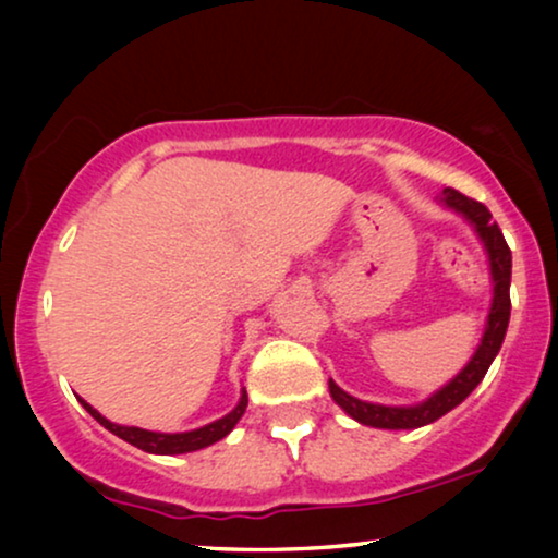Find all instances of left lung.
<instances>
[{
	"label": "left lung",
	"instance_id": "1",
	"mask_svg": "<svg viewBox=\"0 0 558 558\" xmlns=\"http://www.w3.org/2000/svg\"><path fill=\"white\" fill-rule=\"evenodd\" d=\"M437 201L439 205H445L447 210H452L457 216L468 220V223L475 228L477 239L483 241L493 281V300L490 312H487L485 319V332L483 338H480V345L475 353H472L468 365H464L449 384L441 386L439 391H434L429 399L418 401L414 407H386V403L361 401L355 399V396H350L348 391H342V388L330 378L332 401L338 403L348 416H353L355 422H361L365 426H376V429H418V426L437 422V418L445 416L447 411L460 407V403L475 391L480 380L485 378L495 355L500 353L502 340H506L510 319V266H513V258H510V248L506 239H502V231L483 203L464 197L452 187L441 190Z\"/></svg>",
	"mask_w": 558,
	"mask_h": 558
}]
</instances>
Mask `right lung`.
I'll return each mask as SVG.
<instances>
[{
    "label": "right lung",
    "mask_w": 558,
    "mask_h": 558,
    "mask_svg": "<svg viewBox=\"0 0 558 558\" xmlns=\"http://www.w3.org/2000/svg\"><path fill=\"white\" fill-rule=\"evenodd\" d=\"M78 401L83 403V409H86L88 414L104 426V429H109L111 434H117L119 439H124V441H129V445H134L136 449H142V452H149V454H185V452H197V449L216 445V441H220L233 432V426L239 424V418L243 416V411H246V407H248L246 388H243L235 409L228 411L223 418H216V422L205 424V426H201V429H193V432L165 434V432L140 429V426L113 424L104 414H98L90 403H86L83 399H78Z\"/></svg>",
    "instance_id": "obj_1"
}]
</instances>
